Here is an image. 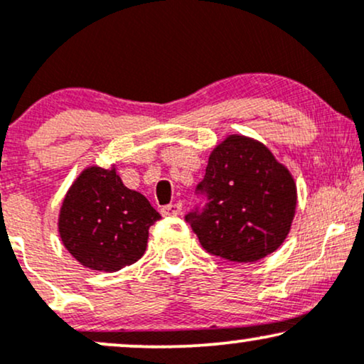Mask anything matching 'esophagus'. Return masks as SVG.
<instances>
[{
	"label": "esophagus",
	"mask_w": 364,
	"mask_h": 364,
	"mask_svg": "<svg viewBox=\"0 0 364 364\" xmlns=\"http://www.w3.org/2000/svg\"><path fill=\"white\" fill-rule=\"evenodd\" d=\"M181 212V203H169V205L161 208V214L164 217H174Z\"/></svg>",
	"instance_id": "34e87169"
}]
</instances>
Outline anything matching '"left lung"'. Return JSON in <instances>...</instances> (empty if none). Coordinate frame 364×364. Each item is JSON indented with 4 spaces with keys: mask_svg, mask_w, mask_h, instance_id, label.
Listing matches in <instances>:
<instances>
[{
    "mask_svg": "<svg viewBox=\"0 0 364 364\" xmlns=\"http://www.w3.org/2000/svg\"><path fill=\"white\" fill-rule=\"evenodd\" d=\"M185 215L208 253L228 262H257L286 240L296 210L289 171L260 141L228 136L208 157Z\"/></svg>",
    "mask_w": 364,
    "mask_h": 364,
    "instance_id": "1",
    "label": "left lung"
}]
</instances>
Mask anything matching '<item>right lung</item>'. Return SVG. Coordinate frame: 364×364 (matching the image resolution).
<instances>
[{"label": "right lung", "mask_w": 364, "mask_h": 364, "mask_svg": "<svg viewBox=\"0 0 364 364\" xmlns=\"http://www.w3.org/2000/svg\"><path fill=\"white\" fill-rule=\"evenodd\" d=\"M161 214L114 169L89 168L66 193L60 214L63 245L82 265L116 272L147 248L149 228Z\"/></svg>", "instance_id": "1"}]
</instances>
